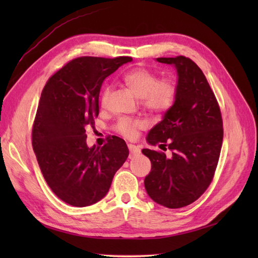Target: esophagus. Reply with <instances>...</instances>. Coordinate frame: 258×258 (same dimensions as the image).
Segmentation results:
<instances>
[{
    "mask_svg": "<svg viewBox=\"0 0 258 258\" xmlns=\"http://www.w3.org/2000/svg\"><path fill=\"white\" fill-rule=\"evenodd\" d=\"M128 150L131 152V156H135V155H139L141 150L139 149L138 146H135L133 144H128Z\"/></svg>",
    "mask_w": 258,
    "mask_h": 258,
    "instance_id": "1",
    "label": "esophagus"
}]
</instances>
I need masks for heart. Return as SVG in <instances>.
I'll list each match as a JSON object with an SVG mask.
<instances>
[{"instance_id":"heart-1","label":"heart","mask_w":258,"mask_h":258,"mask_svg":"<svg viewBox=\"0 0 258 258\" xmlns=\"http://www.w3.org/2000/svg\"><path fill=\"white\" fill-rule=\"evenodd\" d=\"M123 83L141 98L142 106L152 113H164L172 107L176 97V86L169 79L157 80V75L150 70L143 68L133 69L123 75ZM111 89L106 86L102 93V103L105 104ZM143 127L139 119L122 118L118 120L116 128L118 132L133 138L136 131Z\"/></svg>"}]
</instances>
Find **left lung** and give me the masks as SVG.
Here are the masks:
<instances>
[{"label":"left lung","instance_id":"left-lung-1","mask_svg":"<svg viewBox=\"0 0 258 258\" xmlns=\"http://www.w3.org/2000/svg\"><path fill=\"white\" fill-rule=\"evenodd\" d=\"M156 61L176 70V97L146 141L164 151L167 147L172 155L142 150L152 163L144 185L157 204L179 208L195 202L210 186L222 149L223 122L215 95L191 59L176 56Z\"/></svg>","mask_w":258,"mask_h":258}]
</instances>
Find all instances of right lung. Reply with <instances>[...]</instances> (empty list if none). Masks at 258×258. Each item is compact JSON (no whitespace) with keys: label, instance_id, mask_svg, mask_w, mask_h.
Instances as JSON below:
<instances>
[{"label":"right lung","instance_id":"right-lung-1","mask_svg":"<svg viewBox=\"0 0 258 258\" xmlns=\"http://www.w3.org/2000/svg\"><path fill=\"white\" fill-rule=\"evenodd\" d=\"M127 56L72 59L47 81L32 131V145L47 185L59 200L76 207L101 201L128 156L125 141L112 136L102 147L86 144L85 127L98 116L104 80Z\"/></svg>","mask_w":258,"mask_h":258}]
</instances>
